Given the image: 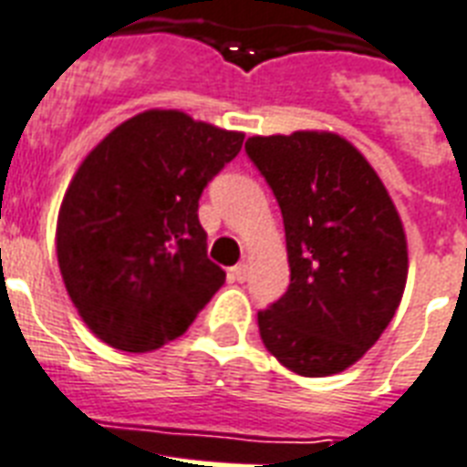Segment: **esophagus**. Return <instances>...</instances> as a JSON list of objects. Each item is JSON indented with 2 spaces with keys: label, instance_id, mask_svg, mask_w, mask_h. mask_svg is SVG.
Returning <instances> with one entry per match:
<instances>
[{
  "label": "esophagus",
  "instance_id": "esophagus-1",
  "mask_svg": "<svg viewBox=\"0 0 467 467\" xmlns=\"http://www.w3.org/2000/svg\"><path fill=\"white\" fill-rule=\"evenodd\" d=\"M229 275L234 277V280H236V283H244L245 277H248V263H245V260H241L238 265L231 267Z\"/></svg>",
  "mask_w": 467,
  "mask_h": 467
}]
</instances>
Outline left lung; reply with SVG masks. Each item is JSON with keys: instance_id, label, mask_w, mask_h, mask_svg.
Returning <instances> with one entry per match:
<instances>
[{"instance_id": "1", "label": "left lung", "mask_w": 467, "mask_h": 467, "mask_svg": "<svg viewBox=\"0 0 467 467\" xmlns=\"http://www.w3.org/2000/svg\"><path fill=\"white\" fill-rule=\"evenodd\" d=\"M245 153L280 204L290 287L258 312L260 338L287 370L327 378L375 346L407 285V236L385 184L331 131L253 136Z\"/></svg>"}]
</instances>
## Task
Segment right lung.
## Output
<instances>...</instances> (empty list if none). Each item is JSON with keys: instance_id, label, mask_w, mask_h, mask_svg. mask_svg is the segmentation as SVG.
<instances>
[{"instance_id": "add662e5", "label": "right lung", "mask_w": 467, "mask_h": 467, "mask_svg": "<svg viewBox=\"0 0 467 467\" xmlns=\"http://www.w3.org/2000/svg\"><path fill=\"white\" fill-rule=\"evenodd\" d=\"M244 133L148 109L97 143L57 212L65 290L89 331L126 353L182 336L226 280L207 258L200 197Z\"/></svg>"}]
</instances>
